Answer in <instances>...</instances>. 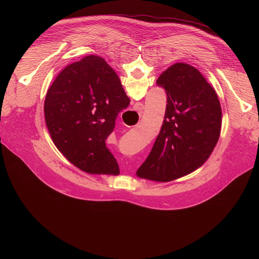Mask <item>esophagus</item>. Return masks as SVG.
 Instances as JSON below:
<instances>
[{"label": "esophagus", "instance_id": "obj_1", "mask_svg": "<svg viewBox=\"0 0 259 259\" xmlns=\"http://www.w3.org/2000/svg\"><path fill=\"white\" fill-rule=\"evenodd\" d=\"M133 108H134V110H136V112L139 114V116H141L140 114L142 113V109L144 108V105L142 104V103H140V102H138V103H136V104H134V106H133Z\"/></svg>", "mask_w": 259, "mask_h": 259}]
</instances>
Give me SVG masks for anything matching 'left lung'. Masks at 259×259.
<instances>
[{
  "label": "left lung",
  "instance_id": "1",
  "mask_svg": "<svg viewBox=\"0 0 259 259\" xmlns=\"http://www.w3.org/2000/svg\"><path fill=\"white\" fill-rule=\"evenodd\" d=\"M157 85L167 95L165 119L149 157L136 173L167 182L206 162L218 141L223 113L214 89L192 65H171Z\"/></svg>",
  "mask_w": 259,
  "mask_h": 259
}]
</instances>
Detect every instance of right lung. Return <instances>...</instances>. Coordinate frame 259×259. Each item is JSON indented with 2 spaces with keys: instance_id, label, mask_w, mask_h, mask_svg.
<instances>
[{
  "instance_id": "add662e5",
  "label": "right lung",
  "mask_w": 259,
  "mask_h": 259,
  "mask_svg": "<svg viewBox=\"0 0 259 259\" xmlns=\"http://www.w3.org/2000/svg\"><path fill=\"white\" fill-rule=\"evenodd\" d=\"M129 103L115 70L90 55L57 76L45 98V121L54 144L70 163L90 174L118 175L119 165L105 139Z\"/></svg>"
}]
</instances>
